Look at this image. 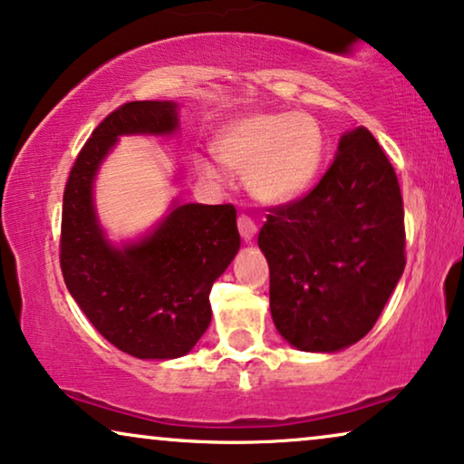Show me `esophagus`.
<instances>
[{"mask_svg":"<svg viewBox=\"0 0 464 464\" xmlns=\"http://www.w3.org/2000/svg\"><path fill=\"white\" fill-rule=\"evenodd\" d=\"M237 226H238V232H240V237H243L245 240H251L253 238V234L257 232V227H256V221H253L249 215H238V219H237Z\"/></svg>","mask_w":464,"mask_h":464,"instance_id":"34e87169","label":"esophagus"}]
</instances>
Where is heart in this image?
Returning <instances> with one entry per match:
<instances>
[{
	"mask_svg": "<svg viewBox=\"0 0 464 464\" xmlns=\"http://www.w3.org/2000/svg\"><path fill=\"white\" fill-rule=\"evenodd\" d=\"M218 154L226 167L245 170L246 188L266 202L300 198L313 186L325 156V137L308 113L259 111L221 132ZM208 177L219 170L202 162Z\"/></svg>",
	"mask_w": 464,
	"mask_h": 464,
	"instance_id": "obj_1",
	"label": "heart"
}]
</instances>
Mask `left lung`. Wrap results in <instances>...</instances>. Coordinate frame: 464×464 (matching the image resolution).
Listing matches in <instances>:
<instances>
[{
  "mask_svg": "<svg viewBox=\"0 0 464 464\" xmlns=\"http://www.w3.org/2000/svg\"><path fill=\"white\" fill-rule=\"evenodd\" d=\"M257 245L291 346L335 353L370 334L405 268L401 189L372 132H346L321 181L270 208Z\"/></svg>",
  "mask_w": 464,
  "mask_h": 464,
  "instance_id": "obj_1",
  "label": "left lung"
}]
</instances>
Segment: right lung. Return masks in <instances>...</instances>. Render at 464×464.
<instances>
[{"label":"right lung","mask_w":464,"mask_h":464,"mask_svg":"<svg viewBox=\"0 0 464 464\" xmlns=\"http://www.w3.org/2000/svg\"><path fill=\"white\" fill-rule=\"evenodd\" d=\"M170 101H130L84 143L63 194L61 270L69 294L107 342L139 359H175L211 323L213 283L237 256L234 205H173L150 237L110 245L92 205V179L120 135H169Z\"/></svg>","instance_id":"add662e5"}]
</instances>
